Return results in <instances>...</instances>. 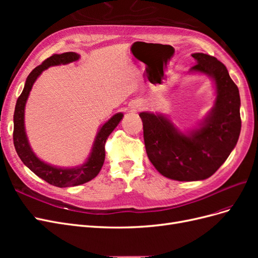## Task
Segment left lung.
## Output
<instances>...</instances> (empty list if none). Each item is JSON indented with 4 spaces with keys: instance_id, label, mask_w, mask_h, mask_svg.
Returning a JSON list of instances; mask_svg holds the SVG:
<instances>
[{
    "instance_id": "8db88e82",
    "label": "left lung",
    "mask_w": 258,
    "mask_h": 258,
    "mask_svg": "<svg viewBox=\"0 0 258 258\" xmlns=\"http://www.w3.org/2000/svg\"><path fill=\"white\" fill-rule=\"evenodd\" d=\"M190 71L210 75L216 85L215 106L202 126L188 136L161 115L143 112V137L148 159L163 176L199 181L214 174L236 146L241 130L240 96L227 69L215 57L196 52Z\"/></svg>"
}]
</instances>
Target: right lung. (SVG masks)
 Segmentation results:
<instances>
[{
	"label": "right lung",
	"mask_w": 258,
	"mask_h": 258,
	"mask_svg": "<svg viewBox=\"0 0 258 258\" xmlns=\"http://www.w3.org/2000/svg\"><path fill=\"white\" fill-rule=\"evenodd\" d=\"M79 58V53L70 51L61 54L54 53L49 58L44 60L41 66L36 67L33 71L29 74L26 81L25 88H23L21 95L17 100L14 113L13 139L14 145L15 148H16V152L19 156V158L38 177L43 178L44 181L49 183L50 185L57 187L77 186L91 181L92 178H95L98 175L105 159L106 140L122 118L121 113L116 114L100 128L96 137L95 143H93V147L91 150L89 158L81 167H76L72 169H62L52 167L38 159L35 154L32 152V150H31L25 131V120H23V118H25V106L31 88H32V86L38 75H40L44 70L51 66L67 64L70 63V62L76 61Z\"/></svg>",
	"instance_id": "add662e5"
}]
</instances>
